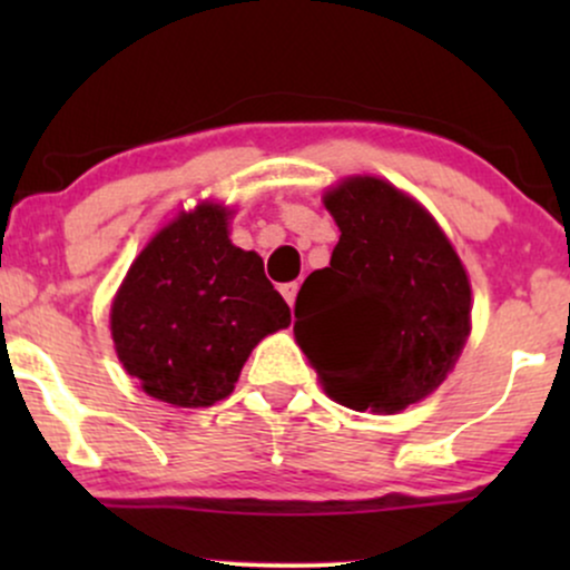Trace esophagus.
I'll use <instances>...</instances> for the list:
<instances>
[{"label": "esophagus", "mask_w": 570, "mask_h": 570, "mask_svg": "<svg viewBox=\"0 0 570 570\" xmlns=\"http://www.w3.org/2000/svg\"><path fill=\"white\" fill-rule=\"evenodd\" d=\"M297 289H299L297 281H292V284L281 286V294H284V299H286V303H289V307L294 305V299H297Z\"/></svg>", "instance_id": "esophagus-1"}]
</instances>
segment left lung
<instances>
[{
  "mask_svg": "<svg viewBox=\"0 0 570 570\" xmlns=\"http://www.w3.org/2000/svg\"><path fill=\"white\" fill-rule=\"evenodd\" d=\"M324 203L340 240L297 294L294 340L335 402L391 415L453 370L472 326L466 271L426 208L389 181L353 176Z\"/></svg>",
  "mask_w": 570,
  "mask_h": 570,
  "instance_id": "8db88e82",
  "label": "left lung"
}]
</instances>
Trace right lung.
Masks as SVG:
<instances>
[{
  "label": "right lung",
  "mask_w": 570,
  "mask_h": 570,
  "mask_svg": "<svg viewBox=\"0 0 570 570\" xmlns=\"http://www.w3.org/2000/svg\"><path fill=\"white\" fill-rule=\"evenodd\" d=\"M292 322L259 254L227 238V212L203 203L149 240L112 303V340L130 377L176 407L230 396L248 353Z\"/></svg>",
  "instance_id": "add662e5"
}]
</instances>
